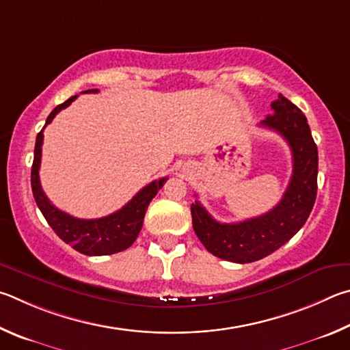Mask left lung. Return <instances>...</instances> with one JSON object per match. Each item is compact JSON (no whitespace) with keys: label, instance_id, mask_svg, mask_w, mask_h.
Returning a JSON list of instances; mask_svg holds the SVG:
<instances>
[{"label":"left lung","instance_id":"8db88e82","mask_svg":"<svg viewBox=\"0 0 350 350\" xmlns=\"http://www.w3.org/2000/svg\"><path fill=\"white\" fill-rule=\"evenodd\" d=\"M260 126L278 132L292 150V176L280 203L267 213L224 224L213 219L200 201L191 206L193 230L203 246L218 258L240 262L258 261L286 244L303 228L317 198L318 150L304 113L283 95Z\"/></svg>","mask_w":350,"mask_h":350}]
</instances>
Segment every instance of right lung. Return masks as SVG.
Masks as SVG:
<instances>
[{"label":"right lung","instance_id":"add662e5","mask_svg":"<svg viewBox=\"0 0 350 350\" xmlns=\"http://www.w3.org/2000/svg\"><path fill=\"white\" fill-rule=\"evenodd\" d=\"M96 89H90L83 92V94H96ZM77 96L78 95L70 96L69 100L55 107L51 115L47 116L44 127L49 122H52L55 115H57L59 110L70 106L72 101L75 100ZM44 127L41 129V132L38 135H36L30 183H32L33 198L49 226H51L55 234H57L66 244H69V246L78 250L79 254L89 256L112 255L131 247L133 241L137 240L141 228H143V219L147 207H149V203L158 193L159 189L164 186V183L167 178H159L149 183V185L141 189L124 207H121L120 211L110 213L107 217L96 219H81L72 217L69 213L59 211L58 207H55L46 197V193L42 192L40 183V164L42 138H44L42 132H44Z\"/></svg>","mask_w":350,"mask_h":350}]
</instances>
